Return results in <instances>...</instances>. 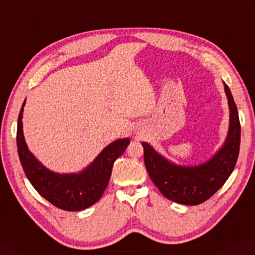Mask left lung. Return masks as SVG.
<instances>
[{
    "mask_svg": "<svg viewBox=\"0 0 255 255\" xmlns=\"http://www.w3.org/2000/svg\"><path fill=\"white\" fill-rule=\"evenodd\" d=\"M227 94L230 124L228 137L224 146L209 162L195 167H182L169 163L145 142L144 164L152 181L165 198L176 203L198 205L209 200L220 189L233 173L240 149V122L238 110L225 84Z\"/></svg>",
    "mask_w": 255,
    "mask_h": 255,
    "instance_id": "8db88e82",
    "label": "left lung"
}]
</instances>
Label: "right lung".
I'll return each instance as SVG.
<instances>
[{"label": "right lung", "instance_id": "right-lung-1", "mask_svg": "<svg viewBox=\"0 0 255 255\" xmlns=\"http://www.w3.org/2000/svg\"><path fill=\"white\" fill-rule=\"evenodd\" d=\"M25 102L17 123V149L22 169L33 188L51 204L64 211H81L98 202L109 185L113 164L126 151L129 139L109 144L82 173L55 174L41 165L28 150L21 123Z\"/></svg>", "mask_w": 255, "mask_h": 255}]
</instances>
